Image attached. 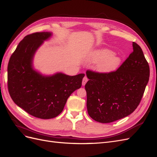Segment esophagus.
I'll use <instances>...</instances> for the list:
<instances>
[{"mask_svg": "<svg viewBox=\"0 0 157 157\" xmlns=\"http://www.w3.org/2000/svg\"><path fill=\"white\" fill-rule=\"evenodd\" d=\"M88 80V78L86 77H84L82 79V85L83 86H84L85 84H86V83L87 82V81Z\"/></svg>", "mask_w": 157, "mask_h": 157, "instance_id": "34e87169", "label": "esophagus"}]
</instances>
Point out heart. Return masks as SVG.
<instances>
[{
	"instance_id": "obj_1",
	"label": "heart",
	"mask_w": 157,
	"mask_h": 157,
	"mask_svg": "<svg viewBox=\"0 0 157 157\" xmlns=\"http://www.w3.org/2000/svg\"><path fill=\"white\" fill-rule=\"evenodd\" d=\"M92 59L94 62H101L99 66V70L103 73L113 71L117 68L120 64V58L114 56V53L107 49H101L95 51L92 54Z\"/></svg>"
}]
</instances>
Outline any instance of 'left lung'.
<instances>
[{
    "label": "left lung",
    "mask_w": 157,
    "mask_h": 157,
    "mask_svg": "<svg viewBox=\"0 0 157 157\" xmlns=\"http://www.w3.org/2000/svg\"><path fill=\"white\" fill-rule=\"evenodd\" d=\"M133 52L116 71H86L85 85L87 110L92 119L109 123L135 111L143 97L150 75L149 63L141 47L132 42Z\"/></svg>",
    "instance_id": "1"
}]
</instances>
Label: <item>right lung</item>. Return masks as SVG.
Returning <instances> with one entry per match:
<instances>
[{"label": "right lung", "instance_id": "add662e5", "mask_svg": "<svg viewBox=\"0 0 157 157\" xmlns=\"http://www.w3.org/2000/svg\"><path fill=\"white\" fill-rule=\"evenodd\" d=\"M50 36L49 32H36L25 36L8 65V89L12 100L29 115L42 119L62 112L70 95L81 87L85 75L57 73L44 77L33 69L35 51Z\"/></svg>", "mask_w": 157, "mask_h": 157}]
</instances>
